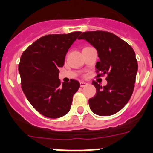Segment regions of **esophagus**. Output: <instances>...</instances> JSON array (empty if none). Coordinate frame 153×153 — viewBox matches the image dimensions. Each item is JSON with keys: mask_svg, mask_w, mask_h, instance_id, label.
Masks as SVG:
<instances>
[{"mask_svg": "<svg viewBox=\"0 0 153 153\" xmlns=\"http://www.w3.org/2000/svg\"><path fill=\"white\" fill-rule=\"evenodd\" d=\"M86 86H87V82H80V87H84Z\"/></svg>", "mask_w": 153, "mask_h": 153, "instance_id": "esophagus-1", "label": "esophagus"}]
</instances>
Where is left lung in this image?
Returning <instances> with one entry per match:
<instances>
[{"label":"left lung","instance_id":"8db88e82","mask_svg":"<svg viewBox=\"0 0 153 153\" xmlns=\"http://www.w3.org/2000/svg\"><path fill=\"white\" fill-rule=\"evenodd\" d=\"M78 39H84L98 51L97 77L107 74L108 84H92L96 94L89 100L91 110L98 115L108 116L122 109L133 92L138 64L131 45L111 33L88 31L82 33Z\"/></svg>","mask_w":153,"mask_h":153}]
</instances>
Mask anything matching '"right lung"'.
Returning <instances> with one entry per match:
<instances>
[{"mask_svg": "<svg viewBox=\"0 0 153 153\" xmlns=\"http://www.w3.org/2000/svg\"><path fill=\"white\" fill-rule=\"evenodd\" d=\"M81 33L43 36L21 57L18 71L22 91L35 110L48 118L67 114L73 95L80 87L74 79L62 84L58 69L63 66L69 48Z\"/></svg>", "mask_w": 153, "mask_h": 153, "instance_id": "add662e5", "label": "right lung"}]
</instances>
